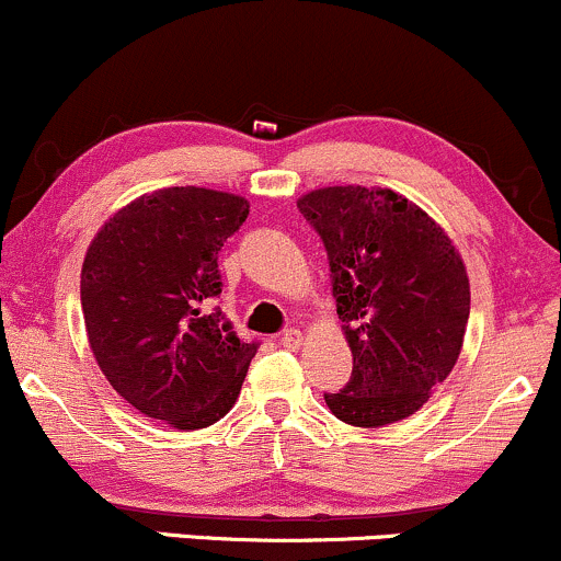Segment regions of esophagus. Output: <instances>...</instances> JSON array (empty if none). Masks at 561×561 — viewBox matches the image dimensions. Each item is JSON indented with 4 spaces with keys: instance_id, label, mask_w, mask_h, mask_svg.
Instances as JSON below:
<instances>
[{
    "instance_id": "obj_1",
    "label": "esophagus",
    "mask_w": 561,
    "mask_h": 561,
    "mask_svg": "<svg viewBox=\"0 0 561 561\" xmlns=\"http://www.w3.org/2000/svg\"><path fill=\"white\" fill-rule=\"evenodd\" d=\"M280 344L286 350H299V344H301V331H297V329H286L280 333Z\"/></svg>"
}]
</instances>
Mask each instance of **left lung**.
<instances>
[{
    "instance_id": "8db88e82",
    "label": "left lung",
    "mask_w": 561,
    "mask_h": 561,
    "mask_svg": "<svg viewBox=\"0 0 561 561\" xmlns=\"http://www.w3.org/2000/svg\"><path fill=\"white\" fill-rule=\"evenodd\" d=\"M323 241L352 376L325 405L352 426L416 413L448 379L469 323V278L443 228L394 191L320 187L297 201Z\"/></svg>"
}]
</instances>
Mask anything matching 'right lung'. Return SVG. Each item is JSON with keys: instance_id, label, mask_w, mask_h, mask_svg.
Returning <instances> with one entry per match:
<instances>
[{"instance_id": "1", "label": "right lung", "mask_w": 561, "mask_h": 561, "mask_svg": "<svg viewBox=\"0 0 561 561\" xmlns=\"http://www.w3.org/2000/svg\"><path fill=\"white\" fill-rule=\"evenodd\" d=\"M249 201L163 187L100 228L81 267V312L100 370L148 419L204 430L236 405L260 342L219 310L217 256Z\"/></svg>"}]
</instances>
